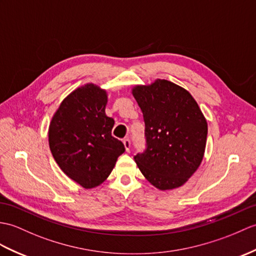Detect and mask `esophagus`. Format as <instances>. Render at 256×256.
<instances>
[{
  "instance_id": "esophagus-1",
  "label": "esophagus",
  "mask_w": 256,
  "mask_h": 256,
  "mask_svg": "<svg viewBox=\"0 0 256 256\" xmlns=\"http://www.w3.org/2000/svg\"><path fill=\"white\" fill-rule=\"evenodd\" d=\"M123 144H124V147H126V150L128 152L130 148V138H124L123 140Z\"/></svg>"
}]
</instances>
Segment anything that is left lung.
<instances>
[{"mask_svg":"<svg viewBox=\"0 0 256 256\" xmlns=\"http://www.w3.org/2000/svg\"><path fill=\"white\" fill-rule=\"evenodd\" d=\"M133 96L145 122L146 148L134 157L154 186H181L198 170L204 156L207 122L186 89L166 80L136 86Z\"/></svg>","mask_w":256,"mask_h":256,"instance_id":"obj_1","label":"left lung"}]
</instances>
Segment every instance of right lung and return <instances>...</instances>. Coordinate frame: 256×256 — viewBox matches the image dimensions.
Returning <instances> with one entry per match:
<instances>
[{"label":"right lung","instance_id":"add662e5","mask_svg":"<svg viewBox=\"0 0 256 256\" xmlns=\"http://www.w3.org/2000/svg\"><path fill=\"white\" fill-rule=\"evenodd\" d=\"M106 94L94 84L65 98L49 126V145L58 167L82 188H92L111 174L126 150L111 135L114 120L106 116Z\"/></svg>","mask_w":256,"mask_h":256}]
</instances>
